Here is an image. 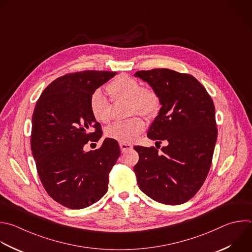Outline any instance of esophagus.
<instances>
[{
  "instance_id": "1",
  "label": "esophagus",
  "mask_w": 252,
  "mask_h": 252,
  "mask_svg": "<svg viewBox=\"0 0 252 252\" xmlns=\"http://www.w3.org/2000/svg\"><path fill=\"white\" fill-rule=\"evenodd\" d=\"M120 147H121L122 152H126V151L132 149V145L129 143H120Z\"/></svg>"
}]
</instances>
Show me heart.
Segmentation results:
<instances>
[{
  "label": "heart",
  "mask_w": 252,
  "mask_h": 252,
  "mask_svg": "<svg viewBox=\"0 0 252 252\" xmlns=\"http://www.w3.org/2000/svg\"><path fill=\"white\" fill-rule=\"evenodd\" d=\"M107 91L114 102L128 100V114H140L144 117L153 116L159 108L160 100L157 92L149 87H142L141 83L126 74L116 77L107 86ZM92 117L99 123L108 124L113 119L112 105L105 95L95 91L89 100ZM145 123L137 116L118 122L106 130V135L121 143H130L144 131Z\"/></svg>",
  "instance_id": "heart-1"
}]
</instances>
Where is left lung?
<instances>
[{"instance_id": "1", "label": "left lung", "mask_w": 252, "mask_h": 252, "mask_svg": "<svg viewBox=\"0 0 252 252\" xmlns=\"http://www.w3.org/2000/svg\"><path fill=\"white\" fill-rule=\"evenodd\" d=\"M160 100V111L147 136L168 145L133 148L139 160L133 167L139 189L152 200L180 205L200 190L210 171L218 136L215 106L192 75L158 68L137 71Z\"/></svg>"}]
</instances>
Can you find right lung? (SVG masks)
Returning <instances> with one entry per match:
<instances>
[{
	"label": "right lung",
	"instance_id": "add662e5",
	"mask_svg": "<svg viewBox=\"0 0 252 252\" xmlns=\"http://www.w3.org/2000/svg\"><path fill=\"white\" fill-rule=\"evenodd\" d=\"M117 72L81 71L55 79L36 102L31 149L47 194L73 210L87 208L108 191L109 174L121 155L117 140L84 151L102 137L101 125L89 109L91 95Z\"/></svg>",
	"mask_w": 252,
	"mask_h": 252
}]
</instances>
